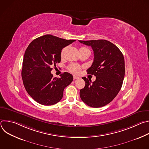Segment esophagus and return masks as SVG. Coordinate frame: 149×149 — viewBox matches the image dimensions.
Instances as JSON below:
<instances>
[{"instance_id":"1","label":"esophagus","mask_w":149,"mask_h":149,"mask_svg":"<svg viewBox=\"0 0 149 149\" xmlns=\"http://www.w3.org/2000/svg\"><path fill=\"white\" fill-rule=\"evenodd\" d=\"M79 77H78V76H77V75H74L73 76V78H74V79H78Z\"/></svg>"}]
</instances>
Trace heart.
Masks as SVG:
<instances>
[{"mask_svg":"<svg viewBox=\"0 0 149 149\" xmlns=\"http://www.w3.org/2000/svg\"><path fill=\"white\" fill-rule=\"evenodd\" d=\"M65 49L66 48H63L61 52V56L62 58H63V56H64V55H65ZM83 49H87V50H89L88 49H87V48H85V47H81L79 48V51L80 50H83ZM68 70L70 72H72V73H74V74H77L79 72V70H80V67L77 65H75V64H71L70 65L69 67H68Z\"/></svg>","mask_w":149,"mask_h":149,"instance_id":"1","label":"heart"}]
</instances>
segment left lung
Segmentation results:
<instances>
[{
  "label": "left lung",
  "mask_w": 149,
  "mask_h": 149,
  "mask_svg": "<svg viewBox=\"0 0 149 149\" xmlns=\"http://www.w3.org/2000/svg\"><path fill=\"white\" fill-rule=\"evenodd\" d=\"M79 42L91 46L94 51V61L87 71L96 77L93 82L86 77L82 78L86 86L80 90L81 99L90 107H103L117 96L122 87L125 75L124 56L117 47L107 40Z\"/></svg>",
  "instance_id": "1"
}]
</instances>
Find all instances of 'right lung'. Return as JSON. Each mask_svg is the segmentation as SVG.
Instances as JSON below:
<instances>
[{"instance_id": "1", "label": "right lung", "mask_w": 149, "mask_h": 149, "mask_svg": "<svg viewBox=\"0 0 149 149\" xmlns=\"http://www.w3.org/2000/svg\"><path fill=\"white\" fill-rule=\"evenodd\" d=\"M75 40L46 35L32 40L26 48L22 78L27 93L37 102L44 105L58 102L63 97V90L73 81L72 75L68 72L54 78L51 71L52 65L60 62L62 48Z\"/></svg>"}]
</instances>
